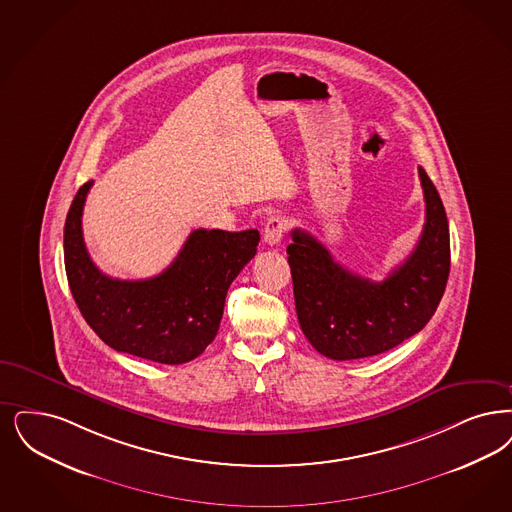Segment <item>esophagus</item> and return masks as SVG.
Masks as SVG:
<instances>
[{
    "instance_id": "34e87169",
    "label": "esophagus",
    "mask_w": 512,
    "mask_h": 512,
    "mask_svg": "<svg viewBox=\"0 0 512 512\" xmlns=\"http://www.w3.org/2000/svg\"><path fill=\"white\" fill-rule=\"evenodd\" d=\"M287 221L282 215H272L268 217V221L265 223V230H263V240L268 246H276L280 244V240L284 238V232H286Z\"/></svg>"
}]
</instances>
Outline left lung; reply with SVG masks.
<instances>
[{
  "label": "left lung",
  "instance_id": "1",
  "mask_svg": "<svg viewBox=\"0 0 512 512\" xmlns=\"http://www.w3.org/2000/svg\"><path fill=\"white\" fill-rule=\"evenodd\" d=\"M419 179L427 215L408 259L383 282L335 263L324 244L301 228L287 246L295 308L308 343L331 360L368 358L398 347L427 326L450 276V226L436 186Z\"/></svg>",
  "mask_w": 512,
  "mask_h": 512
}]
</instances>
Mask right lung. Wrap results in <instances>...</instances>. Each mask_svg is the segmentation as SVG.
<instances>
[{"instance_id": "obj_1", "label": "right lung", "mask_w": 512, "mask_h": 512, "mask_svg": "<svg viewBox=\"0 0 512 512\" xmlns=\"http://www.w3.org/2000/svg\"><path fill=\"white\" fill-rule=\"evenodd\" d=\"M91 184L78 190L64 225L68 286L85 322L118 352L169 366L198 358L219 331L228 287L257 253L259 230L198 228L162 274L110 278L83 242V204Z\"/></svg>"}]
</instances>
